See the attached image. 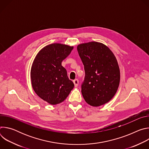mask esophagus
Returning a JSON list of instances; mask_svg holds the SVG:
<instances>
[{
	"label": "esophagus",
	"instance_id": "1",
	"mask_svg": "<svg viewBox=\"0 0 149 149\" xmlns=\"http://www.w3.org/2000/svg\"><path fill=\"white\" fill-rule=\"evenodd\" d=\"M73 82H74V86H75V87H77L78 86V80L77 79H75V80H74Z\"/></svg>",
	"mask_w": 149,
	"mask_h": 149
}]
</instances>
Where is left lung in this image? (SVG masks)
Segmentation results:
<instances>
[{
	"instance_id": "8db88e82",
	"label": "left lung",
	"mask_w": 149,
	"mask_h": 149,
	"mask_svg": "<svg viewBox=\"0 0 149 149\" xmlns=\"http://www.w3.org/2000/svg\"><path fill=\"white\" fill-rule=\"evenodd\" d=\"M77 51L84 66L81 93L85 101L93 107L108 102L116 94L120 80L116 56L107 46L97 42L79 44Z\"/></svg>"
}]
</instances>
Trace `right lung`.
I'll return each instance as SVG.
<instances>
[{
  "label": "right lung",
  "instance_id": "obj_1",
  "mask_svg": "<svg viewBox=\"0 0 149 149\" xmlns=\"http://www.w3.org/2000/svg\"><path fill=\"white\" fill-rule=\"evenodd\" d=\"M73 49V47L52 44L42 48L36 55L31 68V78L35 93L50 104L62 102L73 89L61 63Z\"/></svg>",
  "mask_w": 149,
  "mask_h": 149
}]
</instances>
